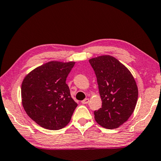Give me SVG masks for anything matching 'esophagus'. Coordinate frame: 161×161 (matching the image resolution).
Here are the masks:
<instances>
[{"mask_svg":"<svg viewBox=\"0 0 161 161\" xmlns=\"http://www.w3.org/2000/svg\"><path fill=\"white\" fill-rule=\"evenodd\" d=\"M88 103H89V99H87V98H85L84 100L82 101V104H87Z\"/></svg>","mask_w":161,"mask_h":161,"instance_id":"34e87169","label":"esophagus"}]
</instances>
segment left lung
<instances>
[{"label":"left lung","mask_w":161,"mask_h":161,"mask_svg":"<svg viewBox=\"0 0 161 161\" xmlns=\"http://www.w3.org/2000/svg\"><path fill=\"white\" fill-rule=\"evenodd\" d=\"M97 79L102 108L94 111L97 123L106 129H117L135 111L138 89L129 69L111 56L89 60Z\"/></svg>","instance_id":"1"}]
</instances>
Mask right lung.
<instances>
[{
	"instance_id": "add662e5",
	"label": "right lung",
	"mask_w": 161,
	"mask_h": 161,
	"mask_svg": "<svg viewBox=\"0 0 161 161\" xmlns=\"http://www.w3.org/2000/svg\"><path fill=\"white\" fill-rule=\"evenodd\" d=\"M74 64V62H49L32 70L22 82L24 108L44 129L59 130L70 121L77 103L71 97L66 79Z\"/></svg>"
}]
</instances>
